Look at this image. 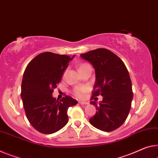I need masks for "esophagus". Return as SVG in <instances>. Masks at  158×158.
Returning <instances> with one entry per match:
<instances>
[{
	"instance_id": "obj_1",
	"label": "esophagus",
	"mask_w": 158,
	"mask_h": 158,
	"mask_svg": "<svg viewBox=\"0 0 158 158\" xmlns=\"http://www.w3.org/2000/svg\"><path fill=\"white\" fill-rule=\"evenodd\" d=\"M79 104H88V102H84V101H80Z\"/></svg>"
}]
</instances>
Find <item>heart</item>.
Wrapping results in <instances>:
<instances>
[{
    "label": "heart",
    "mask_w": 158,
    "mask_h": 158,
    "mask_svg": "<svg viewBox=\"0 0 158 158\" xmlns=\"http://www.w3.org/2000/svg\"><path fill=\"white\" fill-rule=\"evenodd\" d=\"M87 65V64H81V65H80L79 69L82 66H84V65ZM87 90H88V87L85 86V85H79V86H77L76 87H75V88L73 89V94L77 97V98H83L85 94L87 93Z\"/></svg>",
    "instance_id": "1"
}]
</instances>
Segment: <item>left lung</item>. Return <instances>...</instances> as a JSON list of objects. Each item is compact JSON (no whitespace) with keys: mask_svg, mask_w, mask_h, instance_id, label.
I'll list each match as a JSON object with an SVG mask.
<instances>
[{"mask_svg":"<svg viewBox=\"0 0 158 158\" xmlns=\"http://www.w3.org/2000/svg\"><path fill=\"white\" fill-rule=\"evenodd\" d=\"M81 56L93 65L95 83L91 99L101 94L102 101L89 123L98 129L110 132L120 127L127 119L133 99L132 84L125 64L117 56L106 48L89 51Z\"/></svg>","mask_w":158,"mask_h":158,"instance_id":"left-lung-1","label":"left lung"}]
</instances>
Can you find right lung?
Instances as JSON below:
<instances>
[{
  "mask_svg": "<svg viewBox=\"0 0 158 158\" xmlns=\"http://www.w3.org/2000/svg\"><path fill=\"white\" fill-rule=\"evenodd\" d=\"M75 55L70 57L44 52L29 63L24 72L21 98L30 124L44 134H52L64 127L69 121L68 109L77 103L70 96L60 100L53 98L54 89Z\"/></svg>",
  "mask_w": 158,
  "mask_h": 158,
  "instance_id": "1",
  "label": "right lung"
}]
</instances>
